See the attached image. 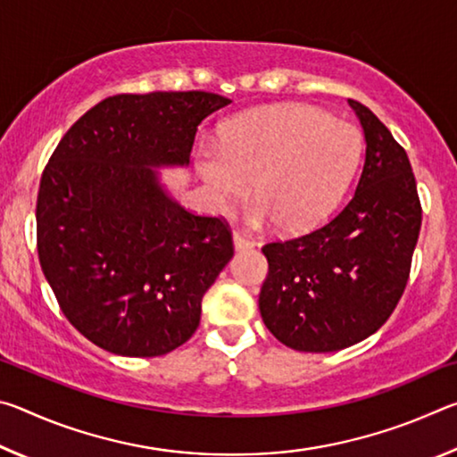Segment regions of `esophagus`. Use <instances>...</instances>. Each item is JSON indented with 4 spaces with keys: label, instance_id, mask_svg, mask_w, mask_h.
Segmentation results:
<instances>
[{
    "label": "esophagus",
    "instance_id": "1",
    "mask_svg": "<svg viewBox=\"0 0 457 457\" xmlns=\"http://www.w3.org/2000/svg\"><path fill=\"white\" fill-rule=\"evenodd\" d=\"M234 245H236V250H250V247H253V239L244 236V234H239V231H236Z\"/></svg>",
    "mask_w": 457,
    "mask_h": 457
}]
</instances>
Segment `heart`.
Masks as SVG:
<instances>
[{"instance_id": "obj_1", "label": "heart", "mask_w": 457, "mask_h": 457, "mask_svg": "<svg viewBox=\"0 0 457 457\" xmlns=\"http://www.w3.org/2000/svg\"><path fill=\"white\" fill-rule=\"evenodd\" d=\"M362 138L351 122L311 106H270L239 114L221 129L220 145L195 151V169L220 210L245 197L250 223L304 229L322 220L349 187Z\"/></svg>"}]
</instances>
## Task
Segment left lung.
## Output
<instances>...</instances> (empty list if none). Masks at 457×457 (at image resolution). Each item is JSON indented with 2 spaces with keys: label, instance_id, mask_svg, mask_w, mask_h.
<instances>
[{
  "label": "left lung",
  "instance_id": "obj_1",
  "mask_svg": "<svg viewBox=\"0 0 457 457\" xmlns=\"http://www.w3.org/2000/svg\"><path fill=\"white\" fill-rule=\"evenodd\" d=\"M349 104L367 141L354 195L324 226L262 247V320L294 351H340L381 328L403 296L420 237L421 204L405 149L365 104Z\"/></svg>",
  "mask_w": 457,
  "mask_h": 457
}]
</instances>
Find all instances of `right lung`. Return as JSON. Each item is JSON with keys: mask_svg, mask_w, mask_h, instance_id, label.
I'll list each match as a JSON object with an SVG mask.
<instances>
[{"mask_svg": "<svg viewBox=\"0 0 457 457\" xmlns=\"http://www.w3.org/2000/svg\"><path fill=\"white\" fill-rule=\"evenodd\" d=\"M213 92L100 100L68 129L36 204L37 258L62 312L108 353L161 357L199 327L201 298L234 256L223 218L181 207L159 165H187Z\"/></svg>", "mask_w": 457, "mask_h": 457, "instance_id": "right-lung-1", "label": "right lung"}]
</instances>
